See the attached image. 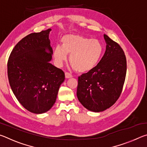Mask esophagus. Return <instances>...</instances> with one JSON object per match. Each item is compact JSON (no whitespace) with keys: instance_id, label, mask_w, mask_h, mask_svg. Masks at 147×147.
<instances>
[{"instance_id":"34e87169","label":"esophagus","mask_w":147,"mask_h":147,"mask_svg":"<svg viewBox=\"0 0 147 147\" xmlns=\"http://www.w3.org/2000/svg\"><path fill=\"white\" fill-rule=\"evenodd\" d=\"M65 78H71L72 76H73V75L71 73H67V72H66L65 73Z\"/></svg>"}]
</instances>
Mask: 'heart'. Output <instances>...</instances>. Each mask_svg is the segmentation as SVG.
Returning <instances> with one entry per match:
<instances>
[{
  "label": "heart",
  "instance_id": "1",
  "mask_svg": "<svg viewBox=\"0 0 147 147\" xmlns=\"http://www.w3.org/2000/svg\"><path fill=\"white\" fill-rule=\"evenodd\" d=\"M103 51L101 42L96 39H89L77 34H69L61 39V46L54 50V58L60 65L70 54L69 63L78 73L91 71L97 64Z\"/></svg>",
  "mask_w": 147,
  "mask_h": 147
}]
</instances>
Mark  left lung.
<instances>
[{"mask_svg":"<svg viewBox=\"0 0 147 147\" xmlns=\"http://www.w3.org/2000/svg\"><path fill=\"white\" fill-rule=\"evenodd\" d=\"M106 49L99 63L78 77L77 97L89 110L100 112L110 108L123 91L126 59L121 47L104 35Z\"/></svg>","mask_w":147,"mask_h":147,"instance_id":"8db88e82","label":"left lung"}]
</instances>
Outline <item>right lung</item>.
I'll return each mask as SVG.
<instances>
[{
  "label": "right lung",
  "mask_w": 147,
  "mask_h": 147,
  "mask_svg": "<svg viewBox=\"0 0 147 147\" xmlns=\"http://www.w3.org/2000/svg\"><path fill=\"white\" fill-rule=\"evenodd\" d=\"M51 29L32 33L18 42L8 61V77L15 96L34 113L49 111L55 103L65 73L49 63L53 55Z\"/></svg>",
  "instance_id": "right-lung-1"
}]
</instances>
